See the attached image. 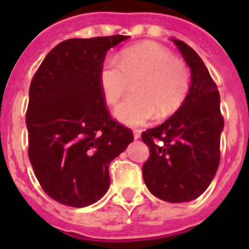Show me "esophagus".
I'll use <instances>...</instances> for the list:
<instances>
[{
	"instance_id": "1",
	"label": "esophagus",
	"mask_w": 249,
	"mask_h": 249,
	"mask_svg": "<svg viewBox=\"0 0 249 249\" xmlns=\"http://www.w3.org/2000/svg\"><path fill=\"white\" fill-rule=\"evenodd\" d=\"M133 134H134V140H138L141 137V130H138V129H134L133 130Z\"/></svg>"
}]
</instances>
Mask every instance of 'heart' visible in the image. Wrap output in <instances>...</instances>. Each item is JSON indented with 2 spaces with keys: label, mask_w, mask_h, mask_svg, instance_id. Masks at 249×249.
<instances>
[{
  "label": "heart",
  "mask_w": 249,
  "mask_h": 249,
  "mask_svg": "<svg viewBox=\"0 0 249 249\" xmlns=\"http://www.w3.org/2000/svg\"><path fill=\"white\" fill-rule=\"evenodd\" d=\"M134 83L132 97L115 108L117 120L138 126L152 117H166L185 102L190 90V71L183 60L154 42H144L123 50L116 58H107L99 70L102 95L108 105H116Z\"/></svg>",
  "instance_id": "obj_1"
}]
</instances>
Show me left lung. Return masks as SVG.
Segmentation results:
<instances>
[{
	"instance_id": "1",
	"label": "left lung",
	"mask_w": 249,
	"mask_h": 249,
	"mask_svg": "<svg viewBox=\"0 0 249 249\" xmlns=\"http://www.w3.org/2000/svg\"><path fill=\"white\" fill-rule=\"evenodd\" d=\"M173 42L191 70L190 91L173 116L141 134L150 148L142 173L156 197L183 203L200 196L216 174L224 116L220 93L204 62L183 41Z\"/></svg>"
}]
</instances>
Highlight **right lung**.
<instances>
[{
	"instance_id": "right-lung-1",
	"label": "right lung",
	"mask_w": 249,
	"mask_h": 249,
	"mask_svg": "<svg viewBox=\"0 0 249 249\" xmlns=\"http://www.w3.org/2000/svg\"><path fill=\"white\" fill-rule=\"evenodd\" d=\"M129 36L71 38L56 45L33 76L25 123L28 156L41 187L83 208L109 187L108 165L134 140L112 119L99 86L109 49Z\"/></svg>"
}]
</instances>
